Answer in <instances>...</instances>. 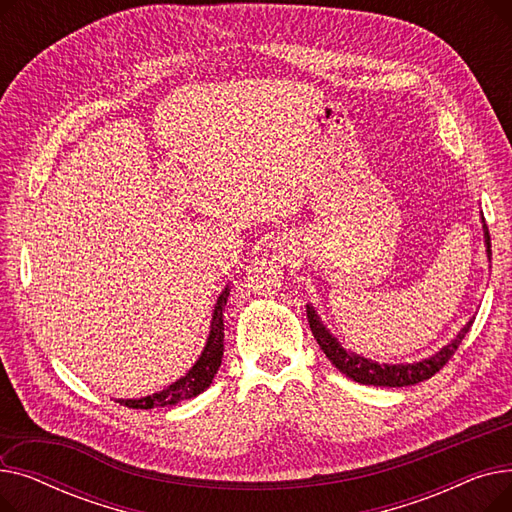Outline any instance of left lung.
Wrapping results in <instances>:
<instances>
[{"mask_svg": "<svg viewBox=\"0 0 512 512\" xmlns=\"http://www.w3.org/2000/svg\"><path fill=\"white\" fill-rule=\"evenodd\" d=\"M483 236H486V247H488V257H492V242H490V232L486 222H483ZM307 319L311 332L319 344L321 351L326 353V357L330 359V363L342 371L346 378H351L353 382L365 384V386H386V388H402V386H413L419 384L423 380H429L432 375H436L448 361L450 357L456 353V348L463 342L465 334L471 330L473 319L467 321V326L456 334L454 340H450L444 348L429 357L423 359L419 363H400V365H388V363H375L371 359H365L357 353L344 351L340 346V342L330 334V330L321 324L319 315L315 313V309L311 305H307Z\"/></svg>", "mask_w": 512, "mask_h": 512, "instance_id": "1", "label": "left lung"}]
</instances>
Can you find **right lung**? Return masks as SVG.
Wrapping results in <instances>:
<instances>
[{
  "label": "right lung",
  "mask_w": 512,
  "mask_h": 512,
  "mask_svg": "<svg viewBox=\"0 0 512 512\" xmlns=\"http://www.w3.org/2000/svg\"><path fill=\"white\" fill-rule=\"evenodd\" d=\"M228 297H230V288L226 286L218 297V303H215L213 317H211V330H209V338H207L203 353L197 359V363L188 369L184 378H180L178 382H174L172 386H168L166 390H161L153 396L128 398V400L122 398V400H118L120 405H124L128 409H153V407L176 405V402H180V400L195 398L197 394L205 392L211 386L213 375L218 373V369L222 365V357H224V307H226Z\"/></svg>",
  "instance_id": "right-lung-1"
}]
</instances>
